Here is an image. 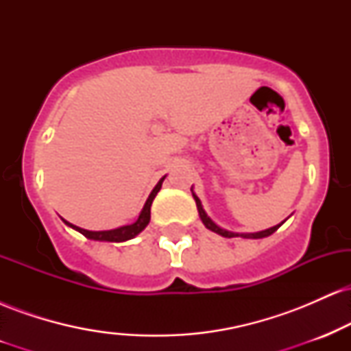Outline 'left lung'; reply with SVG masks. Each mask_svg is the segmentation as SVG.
Returning a JSON list of instances; mask_svg holds the SVG:
<instances>
[{
  "mask_svg": "<svg viewBox=\"0 0 351 351\" xmlns=\"http://www.w3.org/2000/svg\"><path fill=\"white\" fill-rule=\"evenodd\" d=\"M191 193H193V198H195V201H196V208H198L199 217H201V221H203L204 226H206L209 231L216 232V234H219V236H223V237H244V239H263V237H267V236L274 234V232H276L277 229H279L282 224H284V221H282V223L277 224V226L264 229V231H259V232H232V231H228V229H223L221 226H217L215 221H213L211 217L206 215V211H204V209H203V204H201V199L198 198V196H196V193L193 191V186H191Z\"/></svg>",
  "mask_w": 351,
  "mask_h": 351,
  "instance_id": "left-lung-1",
  "label": "left lung"
}]
</instances>
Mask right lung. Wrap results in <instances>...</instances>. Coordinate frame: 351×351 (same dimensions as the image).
<instances>
[{
    "mask_svg": "<svg viewBox=\"0 0 351 351\" xmlns=\"http://www.w3.org/2000/svg\"><path fill=\"white\" fill-rule=\"evenodd\" d=\"M165 178H167V175H165L163 178L160 180L158 183H156L155 188H153V191L150 193V196H148V199H147V203H145L143 209L140 211L138 219H136L135 223L127 224V226L108 229V231H88V229H82L79 226H74V224H71L69 221L62 219V217H60V219L64 221V224H66V226L75 229V231H79L80 234H84L87 237V239H92V241H106V243H123V241L134 239V237L136 234H140V232H142L143 229L148 226V223H150L152 203H153V199H155L156 193H158L160 188H162V183H163Z\"/></svg>",
    "mask_w": 351,
    "mask_h": 351,
    "instance_id": "add662e5",
    "label": "right lung"
}]
</instances>
